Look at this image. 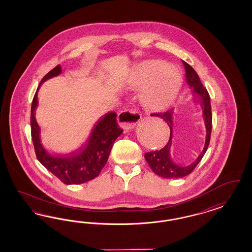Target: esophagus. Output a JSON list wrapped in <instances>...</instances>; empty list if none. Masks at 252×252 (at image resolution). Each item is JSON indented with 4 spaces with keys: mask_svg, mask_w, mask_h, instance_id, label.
Listing matches in <instances>:
<instances>
[{
    "mask_svg": "<svg viewBox=\"0 0 252 252\" xmlns=\"http://www.w3.org/2000/svg\"><path fill=\"white\" fill-rule=\"evenodd\" d=\"M141 115L134 110H125L118 114L117 121L125 130L134 128L137 123L140 120Z\"/></svg>",
    "mask_w": 252,
    "mask_h": 252,
    "instance_id": "esophagus-1",
    "label": "esophagus"
}]
</instances>
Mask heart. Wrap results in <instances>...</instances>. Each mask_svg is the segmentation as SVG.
Wrapping results in <instances>:
<instances>
[{
    "mask_svg": "<svg viewBox=\"0 0 252 252\" xmlns=\"http://www.w3.org/2000/svg\"><path fill=\"white\" fill-rule=\"evenodd\" d=\"M130 87L142 89L141 104L151 112H162L172 106L183 88L182 72L167 62L139 63L130 74Z\"/></svg>",
    "mask_w": 252,
    "mask_h": 252,
    "instance_id": "obj_1",
    "label": "heart"
}]
</instances>
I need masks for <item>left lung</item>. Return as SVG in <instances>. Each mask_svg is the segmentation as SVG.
Here are the masks:
<instances>
[{
	"label": "left lung",
	"instance_id": "1",
	"mask_svg": "<svg viewBox=\"0 0 252 252\" xmlns=\"http://www.w3.org/2000/svg\"><path fill=\"white\" fill-rule=\"evenodd\" d=\"M186 71V79L187 83L189 86L195 96L198 97V101L200 103L201 109L203 111V118L205 120L206 126L207 135L206 141L203 151L199 154L198 158L191 162L189 165H180L176 163L172 156H171V145L173 142V111L170 109L163 113H153L151 114L152 116H158L163 119L167 123L170 127V138L167 144L164 146L160 151H155L151 153H145V159L149 163L150 167L152 168L153 172L157 176L163 177V178H180L184 176L189 175L192 171L198 165V162L201 160L202 157L207 152V149L210 144L211 134H212V124H213V115H212V106H211V99L208 93L206 88L199 80L196 71L191 67L190 65L182 61Z\"/></svg>",
	"mask_w": 252,
	"mask_h": 252
}]
</instances>
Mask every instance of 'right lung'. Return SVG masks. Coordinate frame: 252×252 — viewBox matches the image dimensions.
Masks as SVG:
<instances>
[{
    "label": "right lung",
    "instance_id": "obj_1",
    "mask_svg": "<svg viewBox=\"0 0 252 252\" xmlns=\"http://www.w3.org/2000/svg\"><path fill=\"white\" fill-rule=\"evenodd\" d=\"M61 72V65H56L46 74L38 85L31 104V137L39 162L63 183L78 185L91 181L99 176L106 164L115 139L122 134L123 129L118 126L116 114L110 112L97 122L86 144L75 154L63 157L53 156L48 153L40 142V130L35 118V111L38 106V91L45 80L58 76Z\"/></svg>",
    "mask_w": 252,
    "mask_h": 252
}]
</instances>
